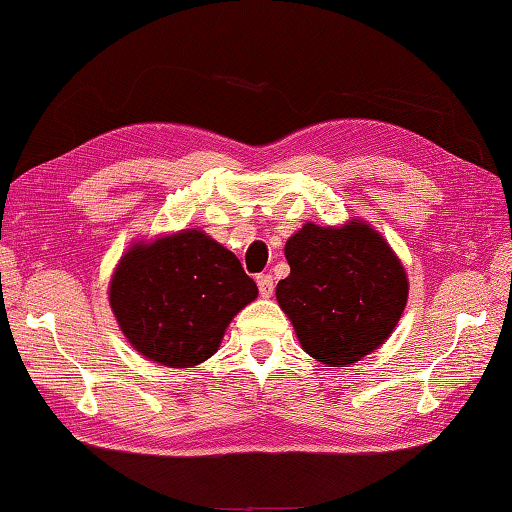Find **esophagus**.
I'll return each mask as SVG.
<instances>
[{"label":"esophagus","mask_w":512,"mask_h":512,"mask_svg":"<svg viewBox=\"0 0 512 512\" xmlns=\"http://www.w3.org/2000/svg\"><path fill=\"white\" fill-rule=\"evenodd\" d=\"M256 285H258V291L263 298H269L271 294H274V278H271L269 274L256 276Z\"/></svg>","instance_id":"1"}]
</instances>
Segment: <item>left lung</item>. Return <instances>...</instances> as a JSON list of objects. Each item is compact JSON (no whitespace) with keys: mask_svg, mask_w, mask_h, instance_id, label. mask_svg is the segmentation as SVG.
I'll return each mask as SVG.
<instances>
[{"mask_svg":"<svg viewBox=\"0 0 512 512\" xmlns=\"http://www.w3.org/2000/svg\"><path fill=\"white\" fill-rule=\"evenodd\" d=\"M289 276L276 287L300 347L329 367L369 356L398 327L409 278L398 254L362 218L305 223L285 243Z\"/></svg>","mask_w":512,"mask_h":512,"instance_id":"8db88e82","label":"left lung"}]
</instances>
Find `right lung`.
<instances>
[{
    "label": "right lung",
    "instance_id": "right-lung-1",
    "mask_svg": "<svg viewBox=\"0 0 512 512\" xmlns=\"http://www.w3.org/2000/svg\"><path fill=\"white\" fill-rule=\"evenodd\" d=\"M108 289L132 349L170 369L212 358L229 322L258 296L241 260L196 227L132 243Z\"/></svg>",
    "mask_w": 512,
    "mask_h": 512
}]
</instances>
